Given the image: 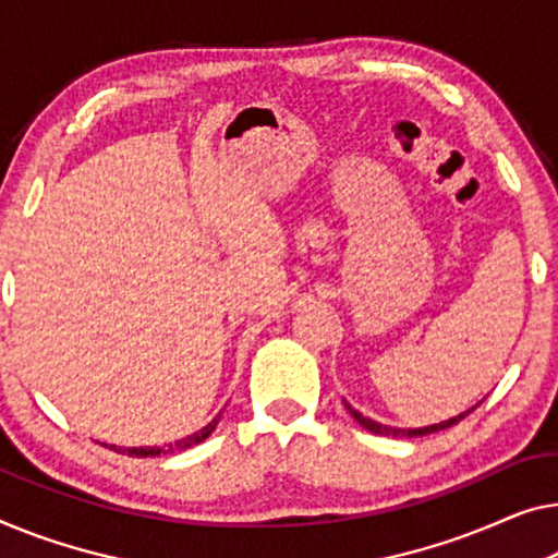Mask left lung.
Wrapping results in <instances>:
<instances>
[{
    "label": "left lung",
    "mask_w": 558,
    "mask_h": 558,
    "mask_svg": "<svg viewBox=\"0 0 558 558\" xmlns=\"http://www.w3.org/2000/svg\"><path fill=\"white\" fill-rule=\"evenodd\" d=\"M481 405V401L473 405V409H469V411H463V413H459V415H453V418H448V421H440V423H434V426H426V428H393V426H384V423H378V421H371V418H365L363 413H359L353 409L351 403H345V409H348V413L353 415L355 421L361 423L363 428H368L371 434H376V436H393V438H415V436H428V434H436V430H444V428H451V426H456V423L459 421H463L465 415H469L471 411H476Z\"/></svg>",
    "instance_id": "left-lung-1"
}]
</instances>
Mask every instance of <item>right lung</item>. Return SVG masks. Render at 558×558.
I'll return each instance as SVG.
<instances>
[{"label":"right lung","instance_id":"1","mask_svg":"<svg viewBox=\"0 0 558 558\" xmlns=\"http://www.w3.org/2000/svg\"><path fill=\"white\" fill-rule=\"evenodd\" d=\"M218 421H220V415H215V418L207 423L205 428H199L197 434H193V436H187V438H180V440H174V444H168V446H143V448H118V446H110L114 453H122V456H135V459H147V456H165V453H178V451H185V448H190V446H197V444H203V440L213 434L215 430V426H218ZM105 446V444H102Z\"/></svg>","mask_w":558,"mask_h":558}]
</instances>
